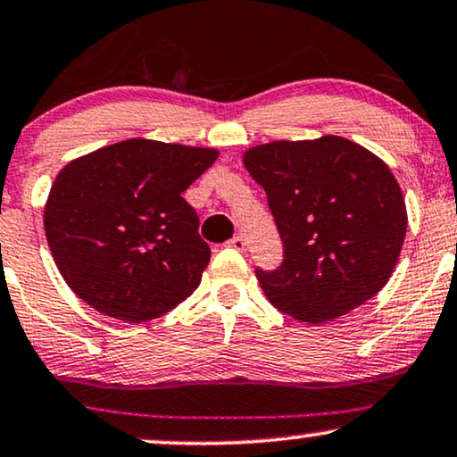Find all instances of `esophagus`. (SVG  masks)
Segmentation results:
<instances>
[{
    "label": "esophagus",
    "instance_id": "34e87169",
    "mask_svg": "<svg viewBox=\"0 0 457 457\" xmlns=\"http://www.w3.org/2000/svg\"><path fill=\"white\" fill-rule=\"evenodd\" d=\"M227 245L233 247V250H237V252H245V239H243L241 235L233 237V239H230V241L227 243Z\"/></svg>",
    "mask_w": 457,
    "mask_h": 457
}]
</instances>
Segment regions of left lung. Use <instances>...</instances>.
Instances as JSON below:
<instances>
[{"mask_svg":"<svg viewBox=\"0 0 457 457\" xmlns=\"http://www.w3.org/2000/svg\"><path fill=\"white\" fill-rule=\"evenodd\" d=\"M264 188L283 243L277 269H256L275 308L323 323L365 304L393 275L407 230L388 165L340 136L269 142L243 157Z\"/></svg>","mask_w":457,"mask_h":457,"instance_id":"8db88e82","label":"left lung"}]
</instances>
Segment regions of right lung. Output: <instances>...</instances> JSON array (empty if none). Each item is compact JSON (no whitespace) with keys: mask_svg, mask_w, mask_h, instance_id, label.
<instances>
[{"mask_svg":"<svg viewBox=\"0 0 457 457\" xmlns=\"http://www.w3.org/2000/svg\"><path fill=\"white\" fill-rule=\"evenodd\" d=\"M216 157L214 149L132 138L64 165L44 227L67 286L128 323L151 321L187 300L212 252L182 193Z\"/></svg>","mask_w":457,"mask_h":457,"instance_id":"1","label":"right lung"}]
</instances>
